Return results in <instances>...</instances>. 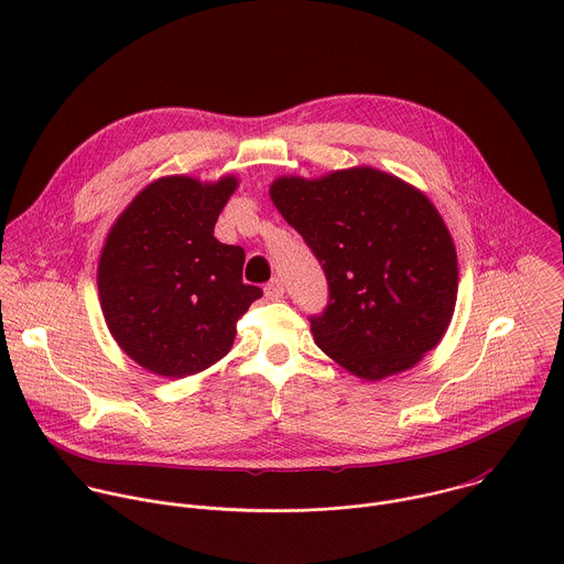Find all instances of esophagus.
<instances>
[{
  "label": "esophagus",
  "instance_id": "1",
  "mask_svg": "<svg viewBox=\"0 0 564 564\" xmlns=\"http://www.w3.org/2000/svg\"><path fill=\"white\" fill-rule=\"evenodd\" d=\"M263 292H265V296H268V299H272V301H276V299H283V292H285V288H283V281H281L279 276H274L272 281H268V285L263 288Z\"/></svg>",
  "mask_w": 564,
  "mask_h": 564
}]
</instances>
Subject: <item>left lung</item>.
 <instances>
[{"label":"left lung","instance_id":"8db88e82","mask_svg":"<svg viewBox=\"0 0 564 564\" xmlns=\"http://www.w3.org/2000/svg\"><path fill=\"white\" fill-rule=\"evenodd\" d=\"M328 279L316 346L359 379L413 368L444 337L457 299L453 238L426 194L372 167L270 185Z\"/></svg>","mask_w":564,"mask_h":564}]
</instances>
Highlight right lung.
Listing matches in <instances>:
<instances>
[{
  "label": "right lung",
  "mask_w": 564,
  "mask_h": 564,
  "mask_svg": "<svg viewBox=\"0 0 564 564\" xmlns=\"http://www.w3.org/2000/svg\"><path fill=\"white\" fill-rule=\"evenodd\" d=\"M238 187L165 176L113 223L98 263L100 305L118 346L149 372L181 379L223 359L236 321L263 296L243 283L246 252L214 225Z\"/></svg>",
  "instance_id": "1"
}]
</instances>
